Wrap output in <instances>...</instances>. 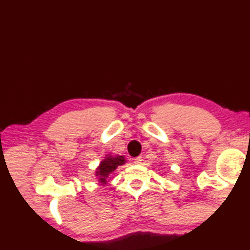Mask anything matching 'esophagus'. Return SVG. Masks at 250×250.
Returning <instances> with one entry per match:
<instances>
[{"mask_svg":"<svg viewBox=\"0 0 250 250\" xmlns=\"http://www.w3.org/2000/svg\"><path fill=\"white\" fill-rule=\"evenodd\" d=\"M142 161H143V158H142V156H139V157H136L134 159V164L135 165H141Z\"/></svg>","mask_w":250,"mask_h":250,"instance_id":"obj_1","label":"esophagus"}]
</instances>
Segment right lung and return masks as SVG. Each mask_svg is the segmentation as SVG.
I'll return each mask as SVG.
<instances>
[{"label":"right lung","instance_id":"add662e5","mask_svg":"<svg viewBox=\"0 0 250 250\" xmlns=\"http://www.w3.org/2000/svg\"><path fill=\"white\" fill-rule=\"evenodd\" d=\"M126 160L125 156L120 155H106L104 159H103L99 167L96 168L95 177L99 179V182L101 185H106L108 180L112 177V172L119 167V166L125 165Z\"/></svg>","mask_w":250,"mask_h":250}]
</instances>
